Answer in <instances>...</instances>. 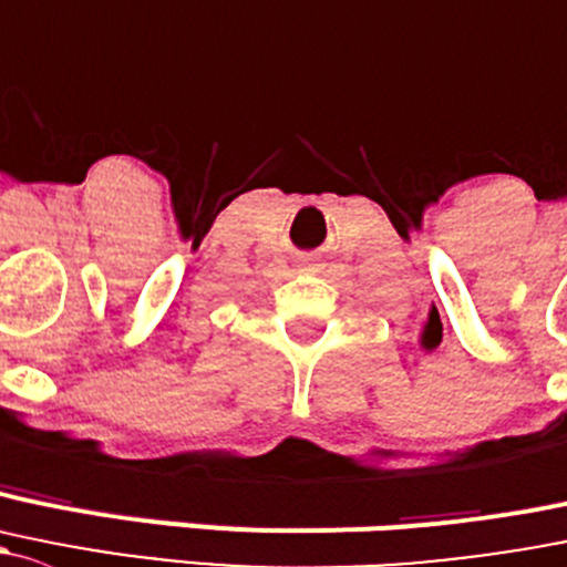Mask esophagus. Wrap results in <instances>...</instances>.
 <instances>
[{
    "instance_id": "esophagus-1",
    "label": "esophagus",
    "mask_w": 567,
    "mask_h": 567,
    "mask_svg": "<svg viewBox=\"0 0 567 567\" xmlns=\"http://www.w3.org/2000/svg\"><path fill=\"white\" fill-rule=\"evenodd\" d=\"M301 266H307V268H309V266H312V264H301Z\"/></svg>"
}]
</instances>
